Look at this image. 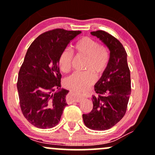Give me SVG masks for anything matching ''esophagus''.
<instances>
[{
  "instance_id": "esophagus-1",
  "label": "esophagus",
  "mask_w": 155,
  "mask_h": 155,
  "mask_svg": "<svg viewBox=\"0 0 155 155\" xmlns=\"http://www.w3.org/2000/svg\"><path fill=\"white\" fill-rule=\"evenodd\" d=\"M71 93L74 95V97H73V102H79L81 101V99L83 98L82 96L81 95V94L77 93V92H75L74 91L71 92Z\"/></svg>"
}]
</instances>
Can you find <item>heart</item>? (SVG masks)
I'll list each match as a JSON object with an SVG mask.
<instances>
[{"mask_svg": "<svg viewBox=\"0 0 155 155\" xmlns=\"http://www.w3.org/2000/svg\"><path fill=\"white\" fill-rule=\"evenodd\" d=\"M75 49L80 54L87 58L85 71H76L65 79L67 87L84 91L95 82V74L101 75L106 71L110 61V54L104 46L100 45L95 39L90 37H84L76 44ZM73 56L70 49H65L60 54L58 64L60 71L67 73L72 67Z\"/></svg>", "mask_w": 155, "mask_h": 155, "instance_id": "heart-1", "label": "heart"}]
</instances>
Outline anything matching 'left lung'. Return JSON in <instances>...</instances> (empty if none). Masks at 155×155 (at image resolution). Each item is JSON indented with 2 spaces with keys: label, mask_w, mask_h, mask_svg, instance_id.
Segmentation results:
<instances>
[{
  "label": "left lung",
  "mask_w": 155,
  "mask_h": 155,
  "mask_svg": "<svg viewBox=\"0 0 155 155\" xmlns=\"http://www.w3.org/2000/svg\"><path fill=\"white\" fill-rule=\"evenodd\" d=\"M91 34L100 38L109 49L110 61L95 85L93 108L82 117L90 129L105 130L111 128L125 114L131 93L130 73L127 52L118 39L104 31L91 32Z\"/></svg>",
  "instance_id": "left-lung-1"
}]
</instances>
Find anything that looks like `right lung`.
<instances>
[{
	"mask_svg": "<svg viewBox=\"0 0 155 155\" xmlns=\"http://www.w3.org/2000/svg\"><path fill=\"white\" fill-rule=\"evenodd\" d=\"M79 33L61 28L51 30L37 37L27 51L19 71L17 90L23 115L35 127L51 128L59 123L68 90L60 88L62 75L58 60Z\"/></svg>",
	"mask_w": 155,
	"mask_h": 155,
	"instance_id": "1",
	"label": "right lung"
}]
</instances>
